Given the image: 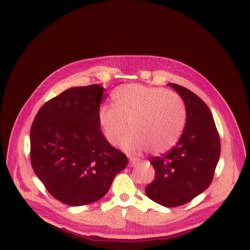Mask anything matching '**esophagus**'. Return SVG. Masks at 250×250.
Masks as SVG:
<instances>
[{"label":"esophagus","mask_w":250,"mask_h":250,"mask_svg":"<svg viewBox=\"0 0 250 250\" xmlns=\"http://www.w3.org/2000/svg\"><path fill=\"white\" fill-rule=\"evenodd\" d=\"M129 163H130V165H131V166H135V165H138V164L140 163V161H139V160H137V158H130V160H129Z\"/></svg>","instance_id":"1"}]
</instances>
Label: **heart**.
<instances>
[{
  "mask_svg": "<svg viewBox=\"0 0 250 250\" xmlns=\"http://www.w3.org/2000/svg\"><path fill=\"white\" fill-rule=\"evenodd\" d=\"M113 105L98 110V124L104 138L116 146L129 123L131 131L122 142L126 152L139 155L152 148L163 153L175 146L186 121L184 103L171 90L142 84H124L111 94Z\"/></svg>",
  "mask_w": 250,
  "mask_h": 250,
  "instance_id": "b5f03b06",
  "label": "heart"
}]
</instances>
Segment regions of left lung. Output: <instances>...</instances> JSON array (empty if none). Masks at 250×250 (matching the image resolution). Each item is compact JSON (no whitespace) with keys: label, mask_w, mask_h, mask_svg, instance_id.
Segmentation results:
<instances>
[{"label":"left lung","mask_w":250,"mask_h":250,"mask_svg":"<svg viewBox=\"0 0 250 250\" xmlns=\"http://www.w3.org/2000/svg\"><path fill=\"white\" fill-rule=\"evenodd\" d=\"M186 104L187 121L176 146L150 158L155 178L145 193L158 204L175 208L190 202L209 187L221 152L213 116L200 98L179 84L169 83Z\"/></svg>","instance_id":"8db88e82"}]
</instances>
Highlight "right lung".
<instances>
[{
    "label": "right lung",
    "mask_w": 250,
    "mask_h": 250,
    "mask_svg": "<svg viewBox=\"0 0 250 250\" xmlns=\"http://www.w3.org/2000/svg\"><path fill=\"white\" fill-rule=\"evenodd\" d=\"M103 87L77 86L40 108L30 130V158L48 192L67 206L101 199L128 160L98 124Z\"/></svg>",
    "instance_id": "1"
}]
</instances>
